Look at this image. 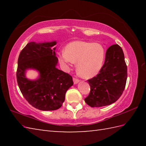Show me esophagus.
<instances>
[{
    "mask_svg": "<svg viewBox=\"0 0 146 146\" xmlns=\"http://www.w3.org/2000/svg\"><path fill=\"white\" fill-rule=\"evenodd\" d=\"M73 80L74 84H76V83H78L80 82V80H79V79L76 78H75V77H73Z\"/></svg>",
    "mask_w": 146,
    "mask_h": 146,
    "instance_id": "1",
    "label": "esophagus"
}]
</instances>
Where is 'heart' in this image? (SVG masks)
<instances>
[{
    "instance_id": "b5f03b06",
    "label": "heart",
    "mask_w": 146,
    "mask_h": 146,
    "mask_svg": "<svg viewBox=\"0 0 146 146\" xmlns=\"http://www.w3.org/2000/svg\"><path fill=\"white\" fill-rule=\"evenodd\" d=\"M59 60L66 68L76 63V72L84 78H91L100 72L105 60V51L97 42L76 41L69 43L58 54Z\"/></svg>"
}]
</instances>
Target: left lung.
Segmentation results:
<instances>
[{
  "label": "left lung",
  "mask_w": 146,
  "mask_h": 146,
  "mask_svg": "<svg viewBox=\"0 0 146 146\" xmlns=\"http://www.w3.org/2000/svg\"><path fill=\"white\" fill-rule=\"evenodd\" d=\"M127 68L122 49L118 44L110 46L105 54L104 64L97 76L88 80L90 92L85 101L92 107L109 105L123 94Z\"/></svg>",
  "instance_id": "obj_1"
}]
</instances>
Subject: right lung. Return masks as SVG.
<instances>
[{
	"mask_svg": "<svg viewBox=\"0 0 146 146\" xmlns=\"http://www.w3.org/2000/svg\"><path fill=\"white\" fill-rule=\"evenodd\" d=\"M56 43L29 42L20 52L16 72L17 82L23 97L33 107L41 110H55L64 101L65 94L73 85L69 74L56 68ZM34 68L39 71L40 78L35 81L27 80L25 71Z\"/></svg>",
	"mask_w": 146,
	"mask_h": 146,
	"instance_id": "obj_1",
	"label": "right lung"
}]
</instances>
